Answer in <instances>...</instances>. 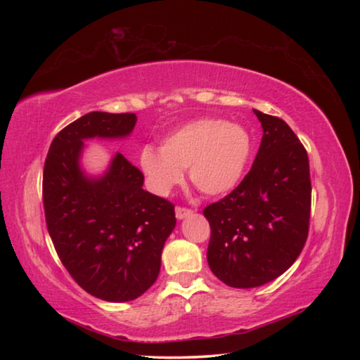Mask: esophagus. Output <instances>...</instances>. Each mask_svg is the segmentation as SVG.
<instances>
[{"label": "esophagus", "instance_id": "esophagus-1", "mask_svg": "<svg viewBox=\"0 0 360 360\" xmlns=\"http://www.w3.org/2000/svg\"><path fill=\"white\" fill-rule=\"evenodd\" d=\"M191 214H192V210L184 208V206H176V217L178 219H184Z\"/></svg>", "mask_w": 360, "mask_h": 360}]
</instances>
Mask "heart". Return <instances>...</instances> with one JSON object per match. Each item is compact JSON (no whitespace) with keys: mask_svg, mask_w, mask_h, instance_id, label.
Returning a JSON list of instances; mask_svg holds the SVG:
<instances>
[{"mask_svg":"<svg viewBox=\"0 0 360 360\" xmlns=\"http://www.w3.org/2000/svg\"><path fill=\"white\" fill-rule=\"evenodd\" d=\"M252 155V138L245 127L205 117L184 124L162 139L160 149L144 146L139 168L157 195H168L184 179L210 197L229 193L240 184Z\"/></svg>","mask_w":360,"mask_h":360,"instance_id":"obj_1","label":"heart"}]
</instances>
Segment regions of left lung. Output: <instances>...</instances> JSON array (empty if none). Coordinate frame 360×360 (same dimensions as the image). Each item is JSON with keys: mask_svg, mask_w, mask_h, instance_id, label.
I'll return each instance as SVG.
<instances>
[{"mask_svg": "<svg viewBox=\"0 0 360 360\" xmlns=\"http://www.w3.org/2000/svg\"><path fill=\"white\" fill-rule=\"evenodd\" d=\"M254 114L264 136L252 168L238 187L203 210L211 227V271L238 289L270 283L294 264L311 212L307 149L283 119Z\"/></svg>", "mask_w": 360, "mask_h": 360, "instance_id": "1", "label": "left lung"}]
</instances>
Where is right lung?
Returning <instances> with one entry per match:
<instances>
[{
    "label": "right lung",
    "instance_id": "right-lung-1",
    "mask_svg": "<svg viewBox=\"0 0 360 360\" xmlns=\"http://www.w3.org/2000/svg\"><path fill=\"white\" fill-rule=\"evenodd\" d=\"M135 124L133 112L82 115L53 138L42 173L53 248L71 278L106 302L135 300L155 283L176 225L174 205L144 191L143 173L119 152L98 179L79 168L84 139L127 136Z\"/></svg>",
    "mask_w": 360,
    "mask_h": 360
}]
</instances>
